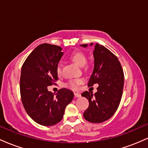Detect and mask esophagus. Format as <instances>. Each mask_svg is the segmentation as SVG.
Returning a JSON list of instances; mask_svg holds the SVG:
<instances>
[{"instance_id": "34e87169", "label": "esophagus", "mask_w": 148, "mask_h": 148, "mask_svg": "<svg viewBox=\"0 0 148 148\" xmlns=\"http://www.w3.org/2000/svg\"><path fill=\"white\" fill-rule=\"evenodd\" d=\"M74 96H75V97H81V94L78 92H74Z\"/></svg>"}]
</instances>
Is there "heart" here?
Masks as SVG:
<instances>
[{
    "mask_svg": "<svg viewBox=\"0 0 148 148\" xmlns=\"http://www.w3.org/2000/svg\"><path fill=\"white\" fill-rule=\"evenodd\" d=\"M70 58L73 62H75V63L77 64V65L80 66V67H83L85 64L86 63V56H85V54L84 53L80 52V51H77V52H74L73 53L71 54L70 56ZM56 71H57V74H60L61 73V65L60 64H58L57 67H56ZM84 82V80L82 79H74V80H72L68 83V86L72 89H77L78 87L81 85V84H83Z\"/></svg>",
    "mask_w": 148,
    "mask_h": 148,
    "instance_id": "obj_1",
    "label": "heart"
}]
</instances>
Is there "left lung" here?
Wrapping results in <instances>:
<instances>
[{"mask_svg":"<svg viewBox=\"0 0 148 148\" xmlns=\"http://www.w3.org/2000/svg\"><path fill=\"white\" fill-rule=\"evenodd\" d=\"M81 46L86 47L88 45ZM93 56L94 69L88 86L91 87L95 84L99 86L94 95L88 91L81 94L89 101L84 117L90 123H101L111 118L118 109L123 95L124 73L118 58L103 46L96 44Z\"/></svg>","mask_w":148,"mask_h":148,"instance_id":"8db88e82","label":"left lung"}]
</instances>
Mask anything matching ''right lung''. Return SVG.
<instances>
[{
  "instance_id": "obj_1",
  "label": "right lung",
  "mask_w": 148,
  "mask_h": 148,
  "mask_svg": "<svg viewBox=\"0 0 148 148\" xmlns=\"http://www.w3.org/2000/svg\"><path fill=\"white\" fill-rule=\"evenodd\" d=\"M59 46L42 44L30 53L21 67L20 93L28 115L44 126H52L63 118L66 106L72 101L74 93L66 88L56 94L47 87L58 79L56 67L63 53Z\"/></svg>"
}]
</instances>
